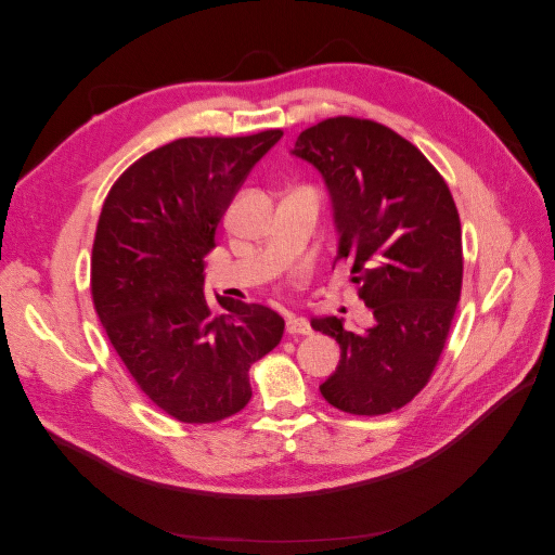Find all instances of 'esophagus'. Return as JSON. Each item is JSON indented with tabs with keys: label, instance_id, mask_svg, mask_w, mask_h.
Returning a JSON list of instances; mask_svg holds the SVG:
<instances>
[{
	"label": "esophagus",
	"instance_id": "obj_1",
	"mask_svg": "<svg viewBox=\"0 0 555 555\" xmlns=\"http://www.w3.org/2000/svg\"><path fill=\"white\" fill-rule=\"evenodd\" d=\"M287 333L289 335H310L312 333V326L306 317H296V314H289L287 317Z\"/></svg>",
	"mask_w": 555,
	"mask_h": 555
}]
</instances>
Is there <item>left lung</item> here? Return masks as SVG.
Masks as SVG:
<instances>
[{"instance_id": "left-lung-1", "label": "left lung", "mask_w": 555, "mask_h": 555, "mask_svg": "<svg viewBox=\"0 0 555 555\" xmlns=\"http://www.w3.org/2000/svg\"><path fill=\"white\" fill-rule=\"evenodd\" d=\"M294 155L324 176L338 259L373 322L345 328L312 319L340 345V363L319 391L349 414L400 410L430 382L456 314L463 284L461 220L438 169L375 120L338 115L300 131Z\"/></svg>"}]
</instances>
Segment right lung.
<instances>
[{
    "mask_svg": "<svg viewBox=\"0 0 555 555\" xmlns=\"http://www.w3.org/2000/svg\"><path fill=\"white\" fill-rule=\"evenodd\" d=\"M282 129L190 137L133 162L111 188L92 247L94 310L139 389L182 424H215L249 398V367L275 349L284 319L243 300L215 317L206 255L243 180Z\"/></svg>",
    "mask_w": 555,
    "mask_h": 555,
    "instance_id": "obj_1",
    "label": "right lung"
}]
</instances>
